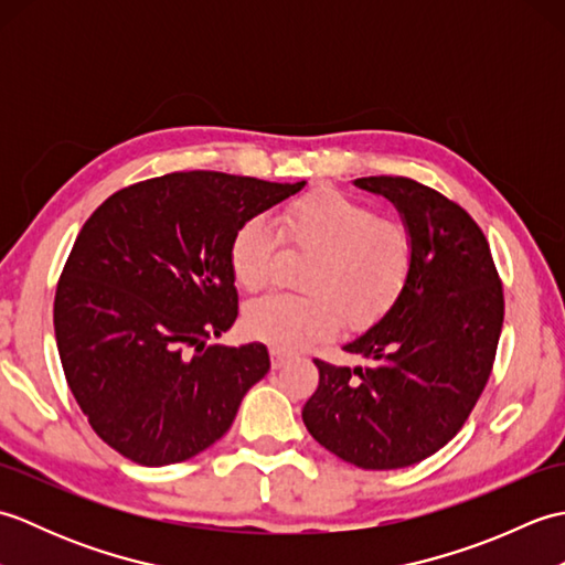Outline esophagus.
I'll return each mask as SVG.
<instances>
[{
  "instance_id": "obj_1",
  "label": "esophagus",
  "mask_w": 565,
  "mask_h": 565,
  "mask_svg": "<svg viewBox=\"0 0 565 565\" xmlns=\"http://www.w3.org/2000/svg\"><path fill=\"white\" fill-rule=\"evenodd\" d=\"M269 354H271V366L274 369H281L284 364H289V359H291V354L281 350V347H271Z\"/></svg>"
}]
</instances>
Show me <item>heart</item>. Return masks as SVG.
Returning a JSON list of instances; mask_svg holds the SVG:
<instances>
[{
  "label": "heart",
  "instance_id": "1",
  "mask_svg": "<svg viewBox=\"0 0 565 565\" xmlns=\"http://www.w3.org/2000/svg\"><path fill=\"white\" fill-rule=\"evenodd\" d=\"M276 228L269 215H249L231 239V269L247 291L274 281L281 237L298 252H316L301 286L308 294H274L245 308L252 338L298 350L328 338L344 322L374 326L411 286L417 247L411 227L383 218L376 206L342 191H320L284 206Z\"/></svg>",
  "mask_w": 565,
  "mask_h": 565
}]
</instances>
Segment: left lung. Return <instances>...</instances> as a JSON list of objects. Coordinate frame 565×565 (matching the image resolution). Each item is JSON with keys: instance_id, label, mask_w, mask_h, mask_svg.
Wrapping results in <instances>:
<instances>
[{"instance_id": "8db88e82", "label": "left lung", "mask_w": 565, "mask_h": 565, "mask_svg": "<svg viewBox=\"0 0 565 565\" xmlns=\"http://www.w3.org/2000/svg\"><path fill=\"white\" fill-rule=\"evenodd\" d=\"M354 184L398 206L415 274L398 306L344 344L369 366L316 359L303 423L342 461L388 471L427 459L463 427L493 371L505 298L488 239L459 203L411 177Z\"/></svg>"}]
</instances>
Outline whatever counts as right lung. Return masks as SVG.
<instances>
[{
	"mask_svg": "<svg viewBox=\"0 0 565 565\" xmlns=\"http://www.w3.org/2000/svg\"><path fill=\"white\" fill-rule=\"evenodd\" d=\"M303 184L172 172L116 191L82 225L55 289L57 352L92 429L126 459L209 449L269 371L262 342H206L237 318V225Z\"/></svg>",
	"mask_w": 565,
	"mask_h": 565,
	"instance_id": "1",
	"label": "right lung"
}]
</instances>
